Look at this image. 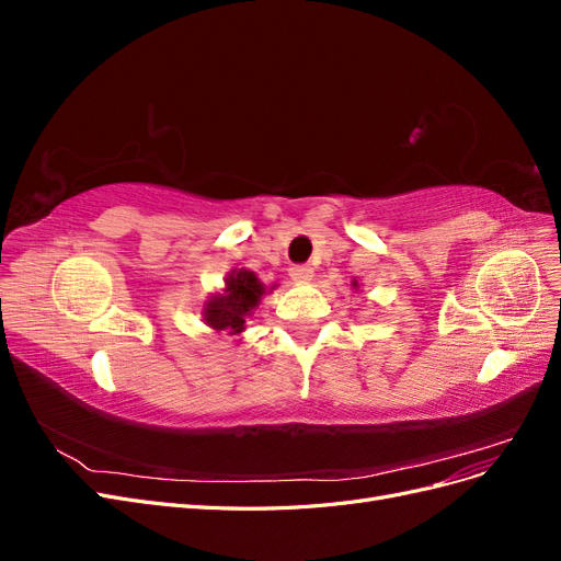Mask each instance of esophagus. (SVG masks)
Returning a JSON list of instances; mask_svg holds the SVG:
<instances>
[{"instance_id": "1", "label": "esophagus", "mask_w": 561, "mask_h": 561, "mask_svg": "<svg viewBox=\"0 0 561 561\" xmlns=\"http://www.w3.org/2000/svg\"><path fill=\"white\" fill-rule=\"evenodd\" d=\"M290 278L297 283H309L313 278V268L307 264H295L290 266Z\"/></svg>"}]
</instances>
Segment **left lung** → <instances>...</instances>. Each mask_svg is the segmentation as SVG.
<instances>
[{
    "instance_id": "left-lung-1",
    "label": "left lung",
    "mask_w": 561,
    "mask_h": 561,
    "mask_svg": "<svg viewBox=\"0 0 561 561\" xmlns=\"http://www.w3.org/2000/svg\"><path fill=\"white\" fill-rule=\"evenodd\" d=\"M351 287H353V290H360V283H358V280H355V278H353V280H351Z\"/></svg>"
}]
</instances>
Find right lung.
Instances as JSON below:
<instances>
[{"instance_id": "right-lung-1", "label": "right lung", "mask_w": 561, "mask_h": 561, "mask_svg": "<svg viewBox=\"0 0 561 561\" xmlns=\"http://www.w3.org/2000/svg\"><path fill=\"white\" fill-rule=\"evenodd\" d=\"M276 285L266 287L254 271L248 268H233L225 278V285L219 293H213L203 301L201 318L210 330L227 332L241 342L248 318L260 307V301L266 293L274 290Z\"/></svg>"}]
</instances>
